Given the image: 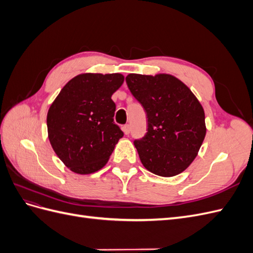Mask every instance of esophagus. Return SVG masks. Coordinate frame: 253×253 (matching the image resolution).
I'll list each match as a JSON object with an SVG mask.
<instances>
[{
    "mask_svg": "<svg viewBox=\"0 0 253 253\" xmlns=\"http://www.w3.org/2000/svg\"><path fill=\"white\" fill-rule=\"evenodd\" d=\"M122 129H124L125 134H126V135H127V134L129 133V129H131V128H129V125H125V126H124V127H122Z\"/></svg>",
    "mask_w": 253,
    "mask_h": 253,
    "instance_id": "34e87169",
    "label": "esophagus"
}]
</instances>
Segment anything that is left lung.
Instances as JSON below:
<instances>
[{"mask_svg":"<svg viewBox=\"0 0 253 253\" xmlns=\"http://www.w3.org/2000/svg\"><path fill=\"white\" fill-rule=\"evenodd\" d=\"M126 81L148 118L147 134L134 140L143 167L164 177L185 171L206 136L202 104L171 75L129 74Z\"/></svg>","mask_w":253,"mask_h":253,"instance_id":"1","label":"left lung"}]
</instances>
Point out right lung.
<instances>
[{
	"label": "right lung",
	"mask_w": 253,
	"mask_h": 253,
	"mask_svg": "<svg viewBox=\"0 0 253 253\" xmlns=\"http://www.w3.org/2000/svg\"><path fill=\"white\" fill-rule=\"evenodd\" d=\"M121 74H81L61 89L47 113L51 147L77 174L94 173L105 166L124 136L114 122L112 95L124 83Z\"/></svg>",
	"instance_id": "add662e5"
}]
</instances>
